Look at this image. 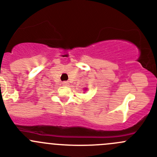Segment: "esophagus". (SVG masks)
I'll return each mask as SVG.
<instances>
[{"mask_svg":"<svg viewBox=\"0 0 157 157\" xmlns=\"http://www.w3.org/2000/svg\"><path fill=\"white\" fill-rule=\"evenodd\" d=\"M62 83H63V85H64V86H66V85H67V84H68V83H67V81H63Z\"/></svg>","mask_w":157,"mask_h":157,"instance_id":"esophagus-1","label":"esophagus"}]
</instances>
